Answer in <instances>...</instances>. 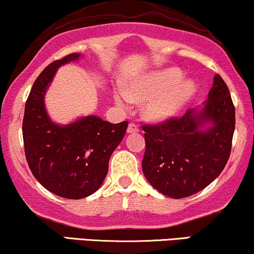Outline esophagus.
<instances>
[{"label":"esophagus","instance_id":"esophagus-1","mask_svg":"<svg viewBox=\"0 0 254 254\" xmlns=\"http://www.w3.org/2000/svg\"><path fill=\"white\" fill-rule=\"evenodd\" d=\"M137 131H138V127L134 123H130L129 125H128V128H127V133L128 134L137 133Z\"/></svg>","mask_w":254,"mask_h":254}]
</instances>
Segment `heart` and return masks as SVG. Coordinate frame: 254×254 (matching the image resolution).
I'll list each match as a JSON object with an SVG mask.
<instances>
[{
  "label": "heart",
  "mask_w": 254,
  "mask_h": 254,
  "mask_svg": "<svg viewBox=\"0 0 254 254\" xmlns=\"http://www.w3.org/2000/svg\"><path fill=\"white\" fill-rule=\"evenodd\" d=\"M178 68H168L151 72L127 85L126 93L114 95L119 106L126 107L129 102L143 103V116L152 123L172 119L182 112L196 91L195 83L183 79Z\"/></svg>",
  "instance_id": "heart-1"
}]
</instances>
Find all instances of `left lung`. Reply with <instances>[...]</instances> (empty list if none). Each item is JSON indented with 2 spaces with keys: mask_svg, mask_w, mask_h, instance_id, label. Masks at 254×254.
I'll return each instance as SVG.
<instances>
[{
  "mask_svg": "<svg viewBox=\"0 0 254 254\" xmlns=\"http://www.w3.org/2000/svg\"><path fill=\"white\" fill-rule=\"evenodd\" d=\"M235 106L220 75L200 111L156 125H143L145 152L142 171L151 186L166 196L193 195L220 176L230 157ZM206 123L209 127L203 129Z\"/></svg>",
  "mask_w": 254,
  "mask_h": 254,
  "instance_id": "left-lung-1",
  "label": "left lung"
}]
</instances>
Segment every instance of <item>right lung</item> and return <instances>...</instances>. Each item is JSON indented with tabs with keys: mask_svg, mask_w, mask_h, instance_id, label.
<instances>
[{
	"mask_svg": "<svg viewBox=\"0 0 254 254\" xmlns=\"http://www.w3.org/2000/svg\"><path fill=\"white\" fill-rule=\"evenodd\" d=\"M69 54L48 64L33 83L23 119L25 157L34 178L50 192L65 199H82L95 193L109 170V161L128 123L111 124L96 116L60 126L45 109V93L58 68L77 60Z\"/></svg>",
	"mask_w": 254,
	"mask_h": 254,
	"instance_id": "right-lung-1",
	"label": "right lung"
}]
</instances>
